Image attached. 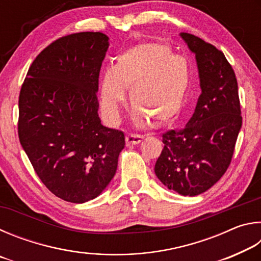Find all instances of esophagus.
I'll return each mask as SVG.
<instances>
[{
  "instance_id": "34e87169",
  "label": "esophagus",
  "mask_w": 261,
  "mask_h": 261,
  "mask_svg": "<svg viewBox=\"0 0 261 261\" xmlns=\"http://www.w3.org/2000/svg\"><path fill=\"white\" fill-rule=\"evenodd\" d=\"M126 144L127 145H137L143 140V137L138 135H126Z\"/></svg>"
}]
</instances>
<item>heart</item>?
Listing matches in <instances>:
<instances>
[{"label":"heart","mask_w":261,"mask_h":261,"mask_svg":"<svg viewBox=\"0 0 261 261\" xmlns=\"http://www.w3.org/2000/svg\"><path fill=\"white\" fill-rule=\"evenodd\" d=\"M190 85V72L183 57L174 56L169 46L144 42L131 47L118 57L115 67L103 72L100 84V107L106 120L116 123L125 87L138 126L149 122L161 126L177 116Z\"/></svg>","instance_id":"obj_1"}]
</instances>
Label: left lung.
<instances>
[{"instance_id": "8db88e82", "label": "left lung", "mask_w": 261, "mask_h": 261, "mask_svg": "<svg viewBox=\"0 0 261 261\" xmlns=\"http://www.w3.org/2000/svg\"><path fill=\"white\" fill-rule=\"evenodd\" d=\"M196 55L201 94L183 129L162 135L165 144L154 171L161 183L182 196H198L226 173L242 127L235 72L218 48L180 33Z\"/></svg>"}]
</instances>
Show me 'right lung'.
<instances>
[{
  "instance_id": "add662e5",
  "label": "right lung",
  "mask_w": 261,
  "mask_h": 261,
  "mask_svg": "<svg viewBox=\"0 0 261 261\" xmlns=\"http://www.w3.org/2000/svg\"><path fill=\"white\" fill-rule=\"evenodd\" d=\"M108 40L101 32L57 39L35 57L19 94L21 147L46 188L74 204L107 188L125 145L124 134L103 126L98 114Z\"/></svg>"
}]
</instances>
